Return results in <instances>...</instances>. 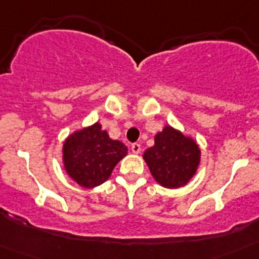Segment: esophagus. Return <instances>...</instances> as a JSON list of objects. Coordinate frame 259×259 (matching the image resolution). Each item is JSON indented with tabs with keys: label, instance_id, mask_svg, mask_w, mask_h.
<instances>
[{
	"label": "esophagus",
	"instance_id": "34e87169",
	"mask_svg": "<svg viewBox=\"0 0 259 259\" xmlns=\"http://www.w3.org/2000/svg\"><path fill=\"white\" fill-rule=\"evenodd\" d=\"M131 150H132V153H135V154H139V153H140V150H141L140 144H137V143L132 144V145H131Z\"/></svg>",
	"mask_w": 259,
	"mask_h": 259
}]
</instances>
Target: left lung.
Masks as SVG:
<instances>
[{"label":"left lung","mask_w":259,"mask_h":259,"mask_svg":"<svg viewBox=\"0 0 259 259\" xmlns=\"http://www.w3.org/2000/svg\"><path fill=\"white\" fill-rule=\"evenodd\" d=\"M155 182L164 188L184 187L196 175L201 162V149L193 137L180 130L164 125L155 134L154 145L143 154Z\"/></svg>","instance_id":"8db88e82"}]
</instances>
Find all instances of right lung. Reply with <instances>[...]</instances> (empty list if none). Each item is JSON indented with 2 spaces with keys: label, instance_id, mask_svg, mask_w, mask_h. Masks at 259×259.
<instances>
[{
  "label": "right lung",
  "instance_id": "right-lung-1",
  "mask_svg": "<svg viewBox=\"0 0 259 259\" xmlns=\"http://www.w3.org/2000/svg\"><path fill=\"white\" fill-rule=\"evenodd\" d=\"M127 153L122 141L110 139L106 130L96 122L68 135L62 146V163L76 184L95 188L109 179Z\"/></svg>",
  "mask_w": 259,
  "mask_h": 259
}]
</instances>
